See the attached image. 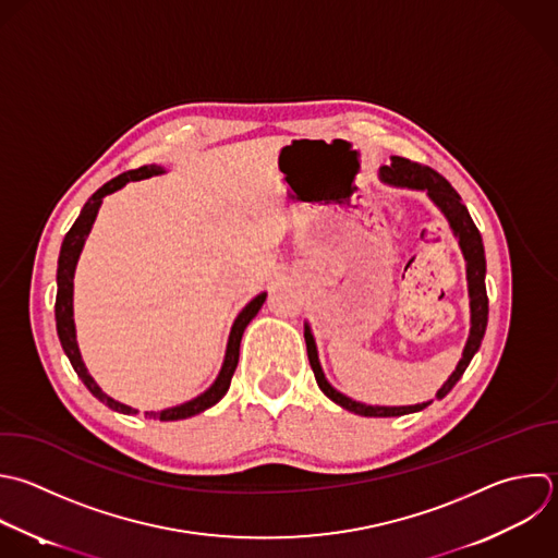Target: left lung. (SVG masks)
Here are the masks:
<instances>
[{
    "label": "left lung",
    "instance_id": "left-lung-1",
    "mask_svg": "<svg viewBox=\"0 0 558 558\" xmlns=\"http://www.w3.org/2000/svg\"><path fill=\"white\" fill-rule=\"evenodd\" d=\"M379 179L388 185L395 187H403V190H416V192H425L427 198L440 209V214L447 218L449 229L453 233V238L458 240V246L462 251L464 257V268H466V290H469V312H471V329H469V338L464 342L462 349V357L456 364V371L447 377V381L438 388L436 397L442 399L453 386L456 381L462 377V373L466 371L469 362L473 360V355L477 353L484 331H486V320H488V299H486V286H484V277H486V259H484V246H482V235L477 231V227L473 225L466 207L462 205L458 192L432 168L427 166H418L412 163L403 157H390V166L379 168ZM305 344H307V357L316 377L318 388L340 408L355 412L360 416H401V414H412L418 412L423 408H427L432 401H423V403H414V405H366L360 403L347 395H342L340 390H336L320 366L318 360V349H316V340L312 333L310 323H305Z\"/></svg>",
    "mask_w": 558,
    "mask_h": 558
}]
</instances>
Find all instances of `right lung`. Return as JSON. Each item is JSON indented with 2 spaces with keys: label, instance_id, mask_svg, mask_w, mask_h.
Listing matches in <instances>:
<instances>
[{
  "label": "right lung",
  "instance_id": "right-lung-1",
  "mask_svg": "<svg viewBox=\"0 0 558 558\" xmlns=\"http://www.w3.org/2000/svg\"><path fill=\"white\" fill-rule=\"evenodd\" d=\"M166 170L161 166H144L140 170H131L126 174H120L118 179L109 181L107 185H102L83 207L78 220L74 222V227L68 231L65 240H63V246H61V255H59V268H57V305H54V314H57V331H59V340L63 344V351L65 355L70 357L74 371L78 373V377L83 379V384L89 388V392L100 399L105 405H109L111 410L116 412H122V414H137L140 410L109 397L98 384L96 379L89 375L85 362H83V355H81V349H78V340H76V323H74V275H76V264L81 259V253H83V246L87 242V235L96 222V216L100 211V205H102V198L122 190L126 183L131 181H142V179H150V177H157V174H163ZM266 292L257 294L251 303H246V307L238 314V318L233 320V327H231V333H229V342H227V351H225V360H222V368L216 377V381L205 390L201 392L198 397L181 403V405H172V408H166V410H150L146 412L148 418H159V421H179V418H187V416H194V414H201L203 410L216 405L229 390L231 386V377L235 373V366H238V360H240V342H242V333L244 329L248 327V323L257 316V312L262 310L264 301H266Z\"/></svg>",
  "mask_w": 558,
  "mask_h": 558
}]
</instances>
